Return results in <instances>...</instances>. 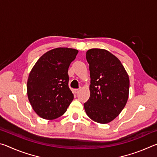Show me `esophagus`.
I'll use <instances>...</instances> for the list:
<instances>
[{"label":"esophagus","mask_w":157,"mask_h":157,"mask_svg":"<svg viewBox=\"0 0 157 157\" xmlns=\"http://www.w3.org/2000/svg\"><path fill=\"white\" fill-rule=\"evenodd\" d=\"M79 89H75L73 90V93H75V94H78V93L79 92Z\"/></svg>","instance_id":"obj_1"}]
</instances>
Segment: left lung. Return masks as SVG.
<instances>
[{
    "label": "left lung",
    "instance_id": "1",
    "mask_svg": "<svg viewBox=\"0 0 157 157\" xmlns=\"http://www.w3.org/2000/svg\"><path fill=\"white\" fill-rule=\"evenodd\" d=\"M91 84L90 97L84 104L90 118L101 124L114 120L126 105L129 97V79L121 61L108 50H87Z\"/></svg>",
    "mask_w": 157,
    "mask_h": 157
}]
</instances>
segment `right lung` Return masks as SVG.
I'll return each instance as SVG.
<instances>
[{
    "label": "right lung",
    "mask_w": 157,
    "mask_h": 157,
    "mask_svg": "<svg viewBox=\"0 0 157 157\" xmlns=\"http://www.w3.org/2000/svg\"><path fill=\"white\" fill-rule=\"evenodd\" d=\"M78 53V50L68 48L52 49L44 53L32 68L27 82L28 98L41 118H59L73 101L68 70Z\"/></svg>",
    "instance_id": "right-lung-1"
}]
</instances>
